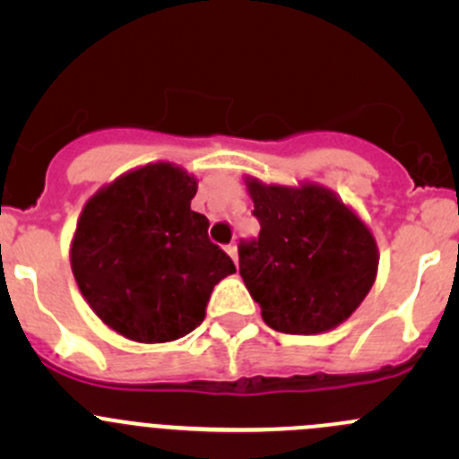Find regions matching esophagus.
<instances>
[{"instance_id": "esophagus-1", "label": "esophagus", "mask_w": 459, "mask_h": 459, "mask_svg": "<svg viewBox=\"0 0 459 459\" xmlns=\"http://www.w3.org/2000/svg\"><path fill=\"white\" fill-rule=\"evenodd\" d=\"M226 253H229V255L233 257V262H238V244H235V242L226 244Z\"/></svg>"}]
</instances>
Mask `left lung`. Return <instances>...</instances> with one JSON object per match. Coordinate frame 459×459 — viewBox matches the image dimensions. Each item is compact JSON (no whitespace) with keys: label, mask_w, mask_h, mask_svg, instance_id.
<instances>
[{"label":"left lung","mask_w":459,"mask_h":459,"mask_svg":"<svg viewBox=\"0 0 459 459\" xmlns=\"http://www.w3.org/2000/svg\"><path fill=\"white\" fill-rule=\"evenodd\" d=\"M257 239L239 244V275L264 322L289 335H316L353 316L377 275L368 226L319 184L266 186L247 179Z\"/></svg>","instance_id":"obj_1"}]
</instances>
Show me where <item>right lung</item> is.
<instances>
[{
  "instance_id": "add662e5",
  "label": "right lung",
  "mask_w": 459,
  "mask_h": 459,
  "mask_svg": "<svg viewBox=\"0 0 459 459\" xmlns=\"http://www.w3.org/2000/svg\"><path fill=\"white\" fill-rule=\"evenodd\" d=\"M197 179L169 161L146 164L86 202L71 244L77 286L108 328L143 344L195 331L233 259L191 211Z\"/></svg>"
}]
</instances>
